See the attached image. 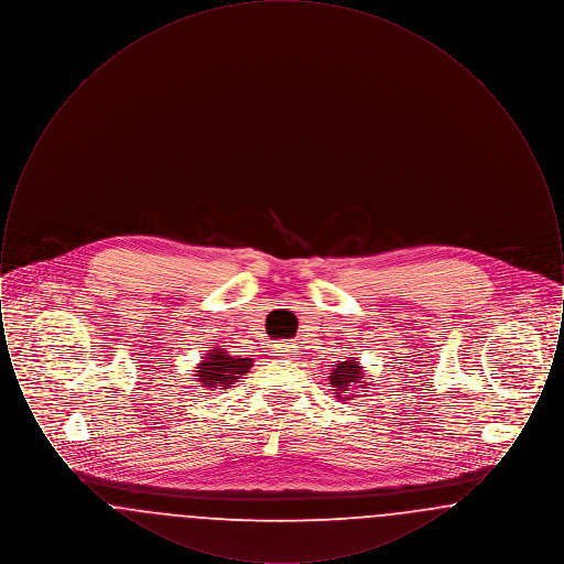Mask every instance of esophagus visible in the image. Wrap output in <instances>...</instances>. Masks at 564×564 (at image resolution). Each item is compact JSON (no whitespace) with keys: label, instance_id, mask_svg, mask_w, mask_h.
I'll use <instances>...</instances> for the list:
<instances>
[{"label":"esophagus","instance_id":"obj_1","mask_svg":"<svg viewBox=\"0 0 564 564\" xmlns=\"http://www.w3.org/2000/svg\"><path fill=\"white\" fill-rule=\"evenodd\" d=\"M274 352H276L279 357H295L297 347H295L294 343H283V345H276V347H274Z\"/></svg>","mask_w":564,"mask_h":564}]
</instances>
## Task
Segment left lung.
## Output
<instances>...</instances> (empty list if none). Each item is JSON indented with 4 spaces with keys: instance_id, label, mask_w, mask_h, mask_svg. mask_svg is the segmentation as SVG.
I'll return each mask as SVG.
<instances>
[{
    "instance_id": "8db88e82",
    "label": "left lung",
    "mask_w": 564,
    "mask_h": 564,
    "mask_svg": "<svg viewBox=\"0 0 564 564\" xmlns=\"http://www.w3.org/2000/svg\"><path fill=\"white\" fill-rule=\"evenodd\" d=\"M364 368L359 366V361L355 357H349L347 361H340L336 368H332V376H329V384L334 387V398L336 400H349L350 389H357V387H366L364 384Z\"/></svg>"
}]
</instances>
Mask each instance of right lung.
Segmentation results:
<instances>
[{
    "label": "right lung",
    "mask_w": 564,
    "mask_h": 564,
    "mask_svg": "<svg viewBox=\"0 0 564 564\" xmlns=\"http://www.w3.org/2000/svg\"><path fill=\"white\" fill-rule=\"evenodd\" d=\"M251 366H253L251 357H232L228 355V350L214 347L207 352V357L200 359L194 372L203 387L228 389L239 380V376L247 375Z\"/></svg>",
    "instance_id": "1"
}]
</instances>
